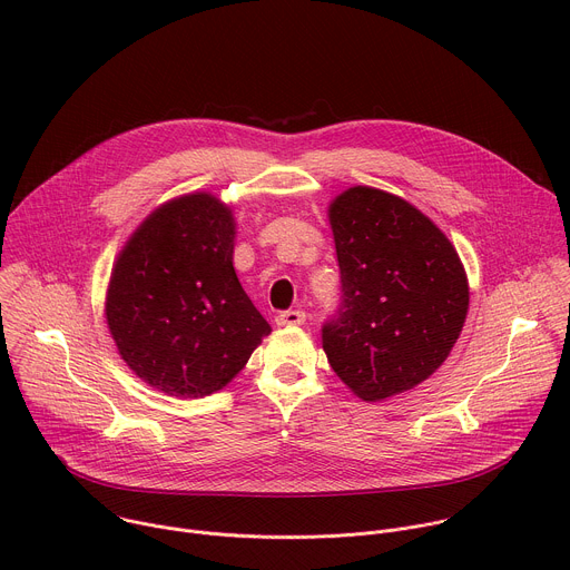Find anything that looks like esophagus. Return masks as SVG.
Here are the masks:
<instances>
[{
  "mask_svg": "<svg viewBox=\"0 0 570 570\" xmlns=\"http://www.w3.org/2000/svg\"><path fill=\"white\" fill-rule=\"evenodd\" d=\"M306 315L304 311H297V308H291V311H282L277 313L275 322L279 324V327H297V324H304Z\"/></svg>",
  "mask_w": 570,
  "mask_h": 570,
  "instance_id": "34e87169",
  "label": "esophagus"
}]
</instances>
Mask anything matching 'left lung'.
<instances>
[{"label": "left lung", "mask_w": 570, "mask_h": 570, "mask_svg": "<svg viewBox=\"0 0 570 570\" xmlns=\"http://www.w3.org/2000/svg\"><path fill=\"white\" fill-rule=\"evenodd\" d=\"M343 297L322 350L363 401L426 381L451 354L469 308L462 262L417 207L374 187L330 205Z\"/></svg>", "instance_id": "8db88e82"}]
</instances>
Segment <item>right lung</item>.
I'll use <instances>...</instances> for the list:
<instances>
[{
	"instance_id": "add662e5",
	"label": "right lung",
	"mask_w": 570,
	"mask_h": 570,
	"mask_svg": "<svg viewBox=\"0 0 570 570\" xmlns=\"http://www.w3.org/2000/svg\"><path fill=\"white\" fill-rule=\"evenodd\" d=\"M232 209L198 191L157 207L119 253L106 320L126 365L171 396L225 387L271 334L234 273Z\"/></svg>"
}]
</instances>
